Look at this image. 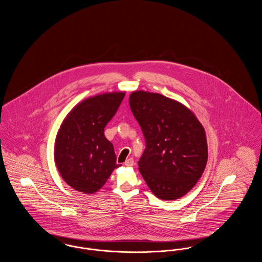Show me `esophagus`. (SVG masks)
Returning a JSON list of instances; mask_svg holds the SVG:
<instances>
[{"mask_svg":"<svg viewBox=\"0 0 262 262\" xmlns=\"http://www.w3.org/2000/svg\"><path fill=\"white\" fill-rule=\"evenodd\" d=\"M134 164H135L134 158H128V159H126V160H125V166H128V167H129V166H134Z\"/></svg>","mask_w":262,"mask_h":262,"instance_id":"1","label":"esophagus"}]
</instances>
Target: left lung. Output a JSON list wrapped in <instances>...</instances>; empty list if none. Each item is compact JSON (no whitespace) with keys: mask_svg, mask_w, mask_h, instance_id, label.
Listing matches in <instances>:
<instances>
[{"mask_svg":"<svg viewBox=\"0 0 262 262\" xmlns=\"http://www.w3.org/2000/svg\"><path fill=\"white\" fill-rule=\"evenodd\" d=\"M129 106L145 138L138 166L150 190L163 200L184 196L207 163L203 126L186 106L158 93L135 91Z\"/></svg>","mask_w":262,"mask_h":262,"instance_id":"left-lung-1","label":"left lung"}]
</instances>
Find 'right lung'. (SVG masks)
<instances>
[{
	"instance_id": "add662e5",
	"label": "right lung",
	"mask_w": 262,
	"mask_h": 262,
	"mask_svg": "<svg viewBox=\"0 0 262 262\" xmlns=\"http://www.w3.org/2000/svg\"><path fill=\"white\" fill-rule=\"evenodd\" d=\"M124 97V92L90 97L76 105L63 120L56 137L54 156L63 181L75 190L96 192L113 170L120 167L104 128Z\"/></svg>"
}]
</instances>
